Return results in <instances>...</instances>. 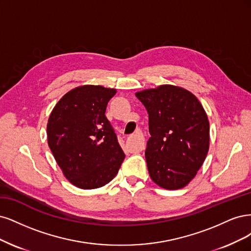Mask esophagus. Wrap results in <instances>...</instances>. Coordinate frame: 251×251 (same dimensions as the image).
<instances>
[{"label":"esophagus","mask_w":251,"mask_h":251,"mask_svg":"<svg viewBox=\"0 0 251 251\" xmlns=\"http://www.w3.org/2000/svg\"><path fill=\"white\" fill-rule=\"evenodd\" d=\"M133 137H135V139L137 140V144H136V149H139L140 151L144 150L145 149V136H144V133L143 131L141 130V129H136L134 134L130 137V139H133Z\"/></svg>","instance_id":"34e87169"}]
</instances>
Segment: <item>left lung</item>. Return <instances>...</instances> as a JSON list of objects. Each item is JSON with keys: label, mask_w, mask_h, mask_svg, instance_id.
<instances>
[{"label": "left lung", "mask_w": 251, "mask_h": 251, "mask_svg": "<svg viewBox=\"0 0 251 251\" xmlns=\"http://www.w3.org/2000/svg\"><path fill=\"white\" fill-rule=\"evenodd\" d=\"M149 116L145 151L151 179L160 188L185 187L203 164L209 147L204 108L191 92L164 84L135 93Z\"/></svg>", "instance_id": "8db88e82"}]
</instances>
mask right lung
I'll return each mask as SVG.
<instances>
[{"mask_svg":"<svg viewBox=\"0 0 251 251\" xmlns=\"http://www.w3.org/2000/svg\"><path fill=\"white\" fill-rule=\"evenodd\" d=\"M115 88L82 85L67 93L48 120V145L63 175L77 188L103 187L125 158L117 134L105 117Z\"/></svg>","mask_w":251,"mask_h":251,"instance_id":"add662e5","label":"right lung"}]
</instances>
